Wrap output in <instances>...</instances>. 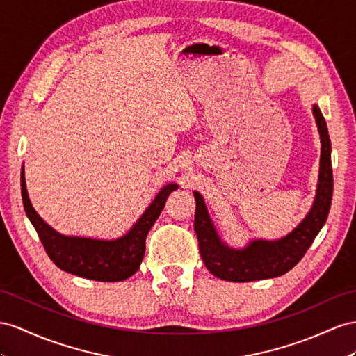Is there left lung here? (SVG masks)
I'll return each mask as SVG.
<instances>
[{"label": "left lung", "mask_w": 356, "mask_h": 356, "mask_svg": "<svg viewBox=\"0 0 356 356\" xmlns=\"http://www.w3.org/2000/svg\"><path fill=\"white\" fill-rule=\"evenodd\" d=\"M313 115L322 144L314 202L304 220L286 236L275 241L251 239L242 248L230 247L218 233L202 194L194 191L197 202L194 230L198 238L200 254L207 270L215 277L225 281L247 282L284 275L304 257L314 238L322 230L330 213L334 186L331 140L321 108L316 104L313 105Z\"/></svg>", "instance_id": "left-lung-1"}]
</instances>
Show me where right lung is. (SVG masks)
Wrapping results in <instances>:
<instances>
[{"mask_svg": "<svg viewBox=\"0 0 356 356\" xmlns=\"http://www.w3.org/2000/svg\"><path fill=\"white\" fill-rule=\"evenodd\" d=\"M179 188L167 184L152 200L143 215L120 238L95 239L84 236L61 234L34 211L25 184V170L21 171V194L25 213L38 232L49 259L65 272L95 281H124L140 269L145 251V238L158 220L168 195Z\"/></svg>", "mask_w": 356, "mask_h": 356, "instance_id": "add662e5", "label": "right lung"}]
</instances>
